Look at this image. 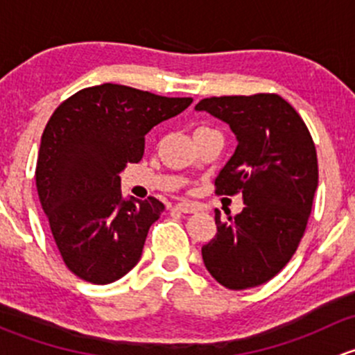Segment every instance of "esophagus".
<instances>
[{"label":"esophagus","instance_id":"1","mask_svg":"<svg viewBox=\"0 0 355 355\" xmlns=\"http://www.w3.org/2000/svg\"><path fill=\"white\" fill-rule=\"evenodd\" d=\"M175 211H180V213H196L198 211V206L194 202H187V200H182V202L175 204Z\"/></svg>","mask_w":355,"mask_h":355}]
</instances>
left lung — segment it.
<instances>
[{"instance_id":"1","label":"left lung","mask_w":355,"mask_h":355,"mask_svg":"<svg viewBox=\"0 0 355 355\" xmlns=\"http://www.w3.org/2000/svg\"><path fill=\"white\" fill-rule=\"evenodd\" d=\"M230 125L234 156L218 173L216 192H241L244 209L221 221L202 245L211 277L230 290L266 284L297 250L318 189L313 137L295 110L278 94L221 96L196 105Z\"/></svg>"}]
</instances>
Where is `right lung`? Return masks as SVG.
Segmentation results:
<instances>
[{
	"mask_svg": "<svg viewBox=\"0 0 355 355\" xmlns=\"http://www.w3.org/2000/svg\"><path fill=\"white\" fill-rule=\"evenodd\" d=\"M191 103L101 84L78 91L49 118L35 185L60 254L78 278L113 284L139 263L164 206L155 198H123L120 173L141 161L146 134Z\"/></svg>",
	"mask_w": 355,
	"mask_h": 355,
	"instance_id": "1",
	"label": "right lung"
}]
</instances>
